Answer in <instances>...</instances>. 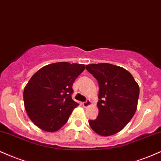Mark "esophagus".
<instances>
[{
  "label": "esophagus",
  "instance_id": "34e87169",
  "mask_svg": "<svg viewBox=\"0 0 161 161\" xmlns=\"http://www.w3.org/2000/svg\"><path fill=\"white\" fill-rule=\"evenodd\" d=\"M82 105L84 107H87L89 105H91V102H90V100H86V102H84V103H82Z\"/></svg>",
  "mask_w": 161,
  "mask_h": 161
}]
</instances>
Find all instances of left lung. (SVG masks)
Here are the masks:
<instances>
[{
	"label": "left lung",
	"instance_id": "left-lung-1",
	"mask_svg": "<svg viewBox=\"0 0 161 161\" xmlns=\"http://www.w3.org/2000/svg\"><path fill=\"white\" fill-rule=\"evenodd\" d=\"M86 69L99 86V114L95 120H89V124L100 136L114 135L124 129L136 111L139 85L131 74L120 66L90 64Z\"/></svg>",
	"mask_w": 161,
	"mask_h": 161
}]
</instances>
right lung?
Segmentation results:
<instances>
[{"label":"right lung","mask_w":161,"mask_h":161,"mask_svg":"<svg viewBox=\"0 0 161 161\" xmlns=\"http://www.w3.org/2000/svg\"><path fill=\"white\" fill-rule=\"evenodd\" d=\"M85 69L82 64L62 62L47 65L25 87V108L36 126L55 132L66 124L78 104L71 98L74 81Z\"/></svg>","instance_id":"obj_1"}]
</instances>
